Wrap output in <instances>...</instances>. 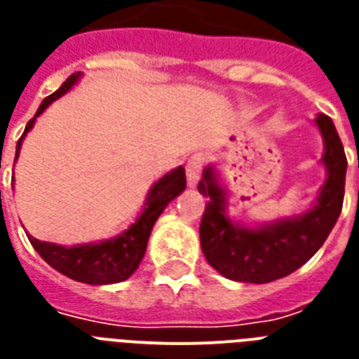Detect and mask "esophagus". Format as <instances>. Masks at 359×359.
I'll return each instance as SVG.
<instances>
[{
  "mask_svg": "<svg viewBox=\"0 0 359 359\" xmlns=\"http://www.w3.org/2000/svg\"><path fill=\"white\" fill-rule=\"evenodd\" d=\"M203 163H205V156H203L201 152H197V154L190 156V160L186 163V180H188V186H190V188H194V186L199 182V179H201Z\"/></svg>",
  "mask_w": 359,
  "mask_h": 359,
  "instance_id": "obj_1",
  "label": "esophagus"
}]
</instances>
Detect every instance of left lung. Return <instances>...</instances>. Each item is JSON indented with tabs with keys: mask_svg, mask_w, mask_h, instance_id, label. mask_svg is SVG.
Here are the masks:
<instances>
[{
	"mask_svg": "<svg viewBox=\"0 0 359 359\" xmlns=\"http://www.w3.org/2000/svg\"><path fill=\"white\" fill-rule=\"evenodd\" d=\"M315 123L324 140L326 180L317 205L302 216L259 227L235 224L225 212L227 191L219 186L216 169L208 165L203 171L197 190L208 201L199 227L201 250L208 264L224 278L242 283H270L285 278L306 264L334 229L345 197L346 156L328 115H318Z\"/></svg>",
	"mask_w": 359,
	"mask_h": 359,
	"instance_id": "1",
	"label": "left lung"
}]
</instances>
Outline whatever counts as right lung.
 <instances>
[{"instance_id":"add662e5","label":"right lung","mask_w":359,"mask_h":359,"mask_svg":"<svg viewBox=\"0 0 359 359\" xmlns=\"http://www.w3.org/2000/svg\"><path fill=\"white\" fill-rule=\"evenodd\" d=\"M80 78L81 72H74V74L67 78V81L59 87L57 91L52 93L50 97L42 100V104L36 109L35 117L25 124L24 134H22V137L16 143L14 162L18 160L22 141H24L25 134L33 128L36 117L53 100H57L59 97H63L65 93H69ZM184 188L186 173L182 165L163 175L162 179L158 180L156 184L151 188V191H149L143 212L137 216V219L130 225L128 229L121 233L119 236H115V238L91 242V244L70 245V248L52 244V242H41V240L33 238L31 235H27V238H29L31 245L39 251V255L50 266L55 268L57 272H61L67 278L89 285L119 283V281L128 279L137 270L141 259L145 255L147 242H149V236H151L152 225L156 224L158 216L163 212V208L168 207L169 203L173 201L179 194H182Z\"/></svg>"}]
</instances>
